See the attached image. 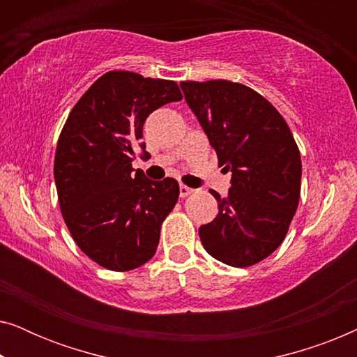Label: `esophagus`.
Masks as SVG:
<instances>
[{
  "mask_svg": "<svg viewBox=\"0 0 357 357\" xmlns=\"http://www.w3.org/2000/svg\"><path fill=\"white\" fill-rule=\"evenodd\" d=\"M193 193V188H190V187H187V185H180V197L182 198H187V197H190V195Z\"/></svg>",
  "mask_w": 357,
  "mask_h": 357,
  "instance_id": "esophagus-1",
  "label": "esophagus"
}]
</instances>
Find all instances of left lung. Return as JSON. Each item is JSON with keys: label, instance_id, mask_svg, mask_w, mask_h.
Here are the masks:
<instances>
[{"label": "left lung", "instance_id": "1", "mask_svg": "<svg viewBox=\"0 0 357 357\" xmlns=\"http://www.w3.org/2000/svg\"><path fill=\"white\" fill-rule=\"evenodd\" d=\"M185 100L232 172L227 197L211 190L218 216L199 227L209 255L245 268L284 241L301 197L302 162L280 112L250 87L226 79L180 82Z\"/></svg>", "mask_w": 357, "mask_h": 357}]
</instances>
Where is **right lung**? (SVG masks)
Wrapping results in <instances>:
<instances>
[{"label": "right lung", "mask_w": 357, "mask_h": 357, "mask_svg": "<svg viewBox=\"0 0 357 357\" xmlns=\"http://www.w3.org/2000/svg\"><path fill=\"white\" fill-rule=\"evenodd\" d=\"M182 100L177 82L109 71L87 89L58 138V202L71 237L97 265L135 270L154 257L160 226L178 199V182H153L133 172L135 149L144 151L151 112Z\"/></svg>", "instance_id": "right-lung-1"}]
</instances>
